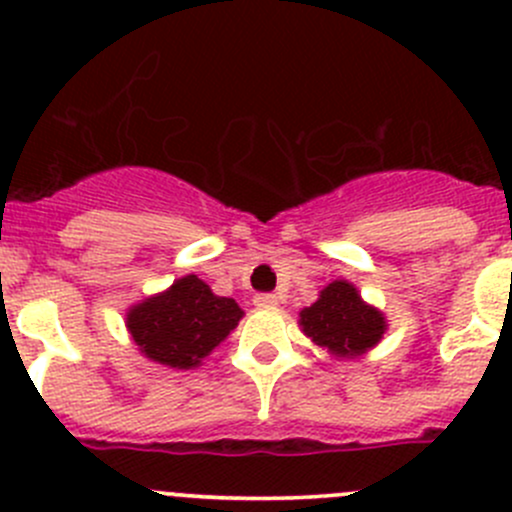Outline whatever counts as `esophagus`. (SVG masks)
I'll use <instances>...</instances> for the list:
<instances>
[{"instance_id":"1","label":"esophagus","mask_w":512,"mask_h":512,"mask_svg":"<svg viewBox=\"0 0 512 512\" xmlns=\"http://www.w3.org/2000/svg\"><path fill=\"white\" fill-rule=\"evenodd\" d=\"M255 307H277V297L275 294H257Z\"/></svg>"}]
</instances>
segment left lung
I'll list each match as a JSON object with an SVG mask.
<instances>
[{"mask_svg": "<svg viewBox=\"0 0 512 512\" xmlns=\"http://www.w3.org/2000/svg\"><path fill=\"white\" fill-rule=\"evenodd\" d=\"M386 327L384 312L364 302L347 280L329 282L317 302L299 312V329L337 359L364 356L381 342Z\"/></svg>", "mask_w": 512, "mask_h": 512, "instance_id": "obj_1", "label": "left lung"}]
</instances>
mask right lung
<instances>
[{
  "instance_id": "right-lung-1",
  "label": "right lung",
  "mask_w": 512,
  "mask_h": 512,
  "mask_svg": "<svg viewBox=\"0 0 512 512\" xmlns=\"http://www.w3.org/2000/svg\"><path fill=\"white\" fill-rule=\"evenodd\" d=\"M242 314L235 299L218 297L198 275H185L128 307L126 329L146 359L168 369H195L230 337Z\"/></svg>"
}]
</instances>
